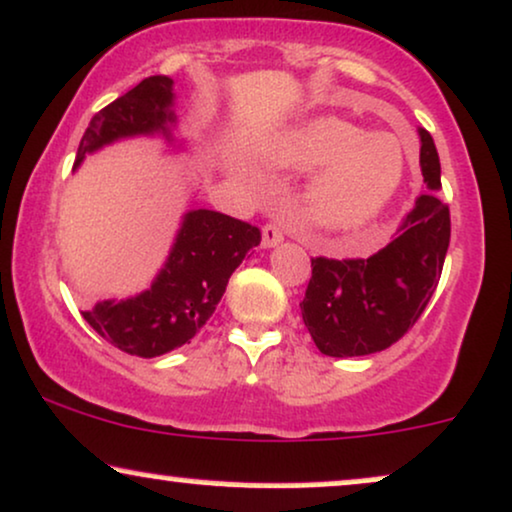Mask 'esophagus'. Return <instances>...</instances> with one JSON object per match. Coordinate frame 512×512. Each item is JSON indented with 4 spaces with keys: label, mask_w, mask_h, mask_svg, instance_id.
<instances>
[{
    "label": "esophagus",
    "mask_w": 512,
    "mask_h": 512,
    "mask_svg": "<svg viewBox=\"0 0 512 512\" xmlns=\"http://www.w3.org/2000/svg\"><path fill=\"white\" fill-rule=\"evenodd\" d=\"M283 240V233H281V229L279 226H274V224H267L262 229V245L264 248H274V245H279Z\"/></svg>",
    "instance_id": "obj_1"
}]
</instances>
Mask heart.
Here are the masks:
<instances>
[{
  "label": "heart",
  "mask_w": 512,
  "mask_h": 512,
  "mask_svg": "<svg viewBox=\"0 0 512 512\" xmlns=\"http://www.w3.org/2000/svg\"><path fill=\"white\" fill-rule=\"evenodd\" d=\"M274 166L317 171L303 207L312 226L326 233L362 229L391 202L403 181L405 159L396 138L343 119L307 121L274 147Z\"/></svg>",
  "instance_id": "b5f03b06"
}]
</instances>
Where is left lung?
Segmentation results:
<instances>
[{
    "mask_svg": "<svg viewBox=\"0 0 512 512\" xmlns=\"http://www.w3.org/2000/svg\"><path fill=\"white\" fill-rule=\"evenodd\" d=\"M420 143L429 193L417 197L396 238L367 260H312L300 310L319 353L357 357L386 350L408 334L432 300L451 243V212L436 197L441 162L424 128Z\"/></svg>",
    "mask_w": 512,
    "mask_h": 512,
    "instance_id": "8db88e82",
    "label": "left lung"
}]
</instances>
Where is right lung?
<instances>
[{"mask_svg": "<svg viewBox=\"0 0 512 512\" xmlns=\"http://www.w3.org/2000/svg\"><path fill=\"white\" fill-rule=\"evenodd\" d=\"M174 80L150 76L92 116L80 138L76 166L85 155L133 135L162 133L171 140ZM260 229L212 209L183 217L162 272L147 291L126 300H100L83 319L128 355L157 357L190 343L217 310L231 274L260 245Z\"/></svg>", "mask_w": 512, "mask_h": 512, "instance_id": "obj_1", "label": "right lung"}]
</instances>
